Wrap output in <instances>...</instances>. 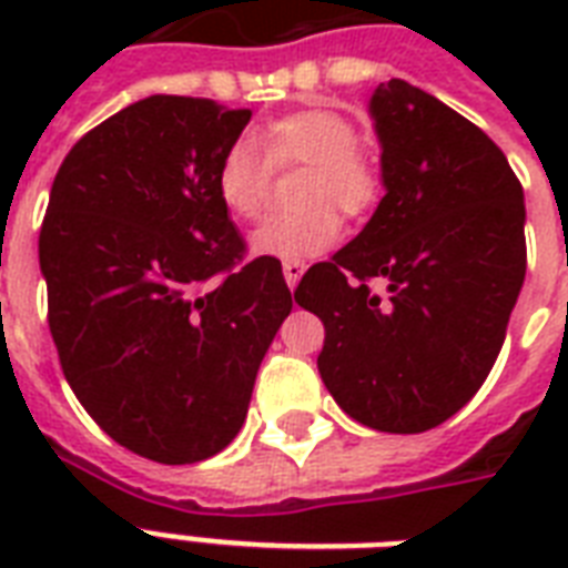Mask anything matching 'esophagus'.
<instances>
[{
    "label": "esophagus",
    "instance_id": "1",
    "mask_svg": "<svg viewBox=\"0 0 568 568\" xmlns=\"http://www.w3.org/2000/svg\"><path fill=\"white\" fill-rule=\"evenodd\" d=\"M303 271H306V265H303L301 258H288V262H283V276L285 283H288V288H297Z\"/></svg>",
    "mask_w": 568,
    "mask_h": 568
}]
</instances>
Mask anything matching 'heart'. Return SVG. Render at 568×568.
<instances>
[{
	"mask_svg": "<svg viewBox=\"0 0 568 568\" xmlns=\"http://www.w3.org/2000/svg\"><path fill=\"white\" fill-rule=\"evenodd\" d=\"M262 146L271 168H297L306 173L297 182L294 200L301 209L267 217L253 235L250 250L271 258H310L338 241L342 221L363 217L379 203L383 173L374 155L356 144V129L338 111L303 109L274 120L262 132ZM250 138H235L217 164V196L239 221H256L267 200L271 171Z\"/></svg>",
	"mask_w": 568,
	"mask_h": 568,
	"instance_id": "obj_1",
	"label": "heart"
}]
</instances>
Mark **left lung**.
I'll list each match as a JSON object with an SVG mask.
<instances>
[{
  "label": "left lung",
  "mask_w": 568,
  "mask_h": 568,
  "mask_svg": "<svg viewBox=\"0 0 568 568\" xmlns=\"http://www.w3.org/2000/svg\"><path fill=\"white\" fill-rule=\"evenodd\" d=\"M368 111L386 196L294 301L324 321L318 372L336 404L372 430L424 433L501 354L528 267L525 194L493 138L422 88L377 84Z\"/></svg>",
  "instance_id": "8db88e82"
}]
</instances>
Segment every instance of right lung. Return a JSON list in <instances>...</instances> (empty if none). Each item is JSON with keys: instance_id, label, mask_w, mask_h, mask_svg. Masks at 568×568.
<instances>
[{"instance_id": "1", "label": "right lung", "mask_w": 568, "mask_h": 568, "mask_svg": "<svg viewBox=\"0 0 568 568\" xmlns=\"http://www.w3.org/2000/svg\"><path fill=\"white\" fill-rule=\"evenodd\" d=\"M247 123L214 100L132 102L67 153L40 226L67 383L111 439L164 466L235 439L292 312L280 262H241L217 196V164Z\"/></svg>"}]
</instances>
